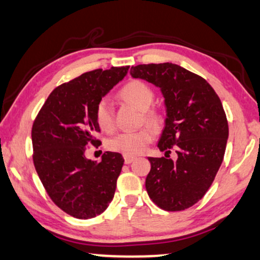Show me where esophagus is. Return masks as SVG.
Listing matches in <instances>:
<instances>
[{
    "label": "esophagus",
    "instance_id": "esophagus-1",
    "mask_svg": "<svg viewBox=\"0 0 260 260\" xmlns=\"http://www.w3.org/2000/svg\"><path fill=\"white\" fill-rule=\"evenodd\" d=\"M134 160H135L134 156H129V155H124V162H125L126 165L131 164Z\"/></svg>",
    "mask_w": 260,
    "mask_h": 260
}]
</instances>
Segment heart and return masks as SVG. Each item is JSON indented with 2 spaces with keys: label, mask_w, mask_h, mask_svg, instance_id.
<instances>
[{
  "label": "heart",
  "mask_w": 260,
  "mask_h": 260,
  "mask_svg": "<svg viewBox=\"0 0 260 260\" xmlns=\"http://www.w3.org/2000/svg\"><path fill=\"white\" fill-rule=\"evenodd\" d=\"M118 96L129 105L136 107L142 111V120L148 125L159 129L162 124V114L159 110L150 109V105L154 101V90L150 88L143 81L134 80L127 82L118 92ZM95 120L98 126L105 133H111L114 129V117L112 105L109 101L103 99L98 103L95 107ZM154 138V131L150 127H143L133 133H122L113 138H111L107 143L109 149L118 151L124 155H138L146 150Z\"/></svg>",
  "instance_id": "b5f03b06"
}]
</instances>
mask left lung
I'll list each match as a JSON object with an SVG mask.
<instances>
[{"label":"left lung","instance_id":"8db88e82","mask_svg":"<svg viewBox=\"0 0 260 260\" xmlns=\"http://www.w3.org/2000/svg\"><path fill=\"white\" fill-rule=\"evenodd\" d=\"M130 74L159 87L166 106L157 143L165 156L148 157V194L164 210H185L203 198L223 161L228 140L223 106L203 77L177 64H140ZM172 147L177 160L169 157Z\"/></svg>","mask_w":260,"mask_h":260}]
</instances>
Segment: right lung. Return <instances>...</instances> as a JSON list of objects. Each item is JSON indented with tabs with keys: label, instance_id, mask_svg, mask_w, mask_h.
<instances>
[{
	"label": "right lung",
	"instance_id": "1",
	"mask_svg": "<svg viewBox=\"0 0 260 260\" xmlns=\"http://www.w3.org/2000/svg\"><path fill=\"white\" fill-rule=\"evenodd\" d=\"M129 66L95 69L50 94L32 126L33 162L46 192L70 216L87 220L106 210L122 171V154L106 151L99 164L87 159L95 134L98 103L124 79Z\"/></svg>",
	"mask_w": 260,
	"mask_h": 260
}]
</instances>
